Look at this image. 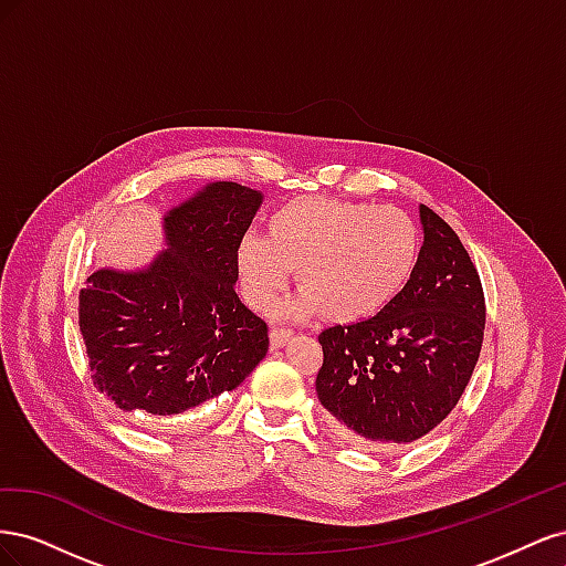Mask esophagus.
<instances>
[{
	"label": "esophagus",
	"mask_w": 566,
	"mask_h": 566,
	"mask_svg": "<svg viewBox=\"0 0 566 566\" xmlns=\"http://www.w3.org/2000/svg\"><path fill=\"white\" fill-rule=\"evenodd\" d=\"M290 337H293V333H290L287 328H273V331H271V335H269V339H271V347H273V349H281V347H285L287 342H290Z\"/></svg>",
	"instance_id": "1"
}]
</instances>
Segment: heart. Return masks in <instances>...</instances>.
Wrapping results in <instances>:
<instances>
[{"instance_id": "obj_1", "label": "heart", "mask_w": 566, "mask_h": 566, "mask_svg": "<svg viewBox=\"0 0 566 566\" xmlns=\"http://www.w3.org/2000/svg\"><path fill=\"white\" fill-rule=\"evenodd\" d=\"M418 254L420 233L403 210L306 196L269 217L266 238H243L235 271L256 312H269L297 271L302 295L290 312L349 325L380 314L401 293Z\"/></svg>"}]
</instances>
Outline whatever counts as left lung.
Returning a JSON list of instances; mask_svg holds the SVG:
<instances>
[{
	"label": "left lung",
	"mask_w": 566,
	"mask_h": 566,
	"mask_svg": "<svg viewBox=\"0 0 566 566\" xmlns=\"http://www.w3.org/2000/svg\"><path fill=\"white\" fill-rule=\"evenodd\" d=\"M413 276L380 314L323 331L316 394L335 430L368 449H399L455 408L476 366L486 304L455 231L420 205Z\"/></svg>",
	"instance_id": "left-lung-1"
}]
</instances>
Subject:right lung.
<instances>
[{"mask_svg":"<svg viewBox=\"0 0 566 566\" xmlns=\"http://www.w3.org/2000/svg\"><path fill=\"white\" fill-rule=\"evenodd\" d=\"M264 196L212 181L163 217L165 250L136 271L98 269L80 290L94 387L142 422L231 391L269 349L235 295V250Z\"/></svg>","mask_w":566,"mask_h":566,"instance_id":"obj_1","label":"right lung"}]
</instances>
